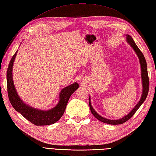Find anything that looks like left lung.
Masks as SVG:
<instances>
[{
	"mask_svg": "<svg viewBox=\"0 0 156 156\" xmlns=\"http://www.w3.org/2000/svg\"><path fill=\"white\" fill-rule=\"evenodd\" d=\"M126 41L129 44V45L133 48L136 54H137L139 60H140V66H141V75H142V94L141 98H140V101L138 102V104L135 106V107L133 108L132 111L130 112V113L128 114L127 115L124 116L122 119H120L119 120H110L105 119V118L100 116L98 114L94 111V109L93 108L92 105L90 103V97H89V107L91 112H92L94 116L98 120L101 121V122L106 123V124H112V125H116V124H123L124 122H126L131 117L134 115L135 112L137 111V110L140 108V106L146 100V98L147 96L148 91H149V77H148V74H147V63L145 58L142 53V51L140 50V49L138 48L137 45L135 44L134 40L132 39V37L126 35Z\"/></svg>",
	"mask_w": 156,
	"mask_h": 156,
	"instance_id": "obj_1",
	"label": "left lung"
}]
</instances>
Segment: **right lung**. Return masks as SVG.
<instances>
[{
  "instance_id": "right-lung-1",
  "label": "right lung",
  "mask_w": 156,
  "mask_h": 156,
  "mask_svg": "<svg viewBox=\"0 0 156 156\" xmlns=\"http://www.w3.org/2000/svg\"><path fill=\"white\" fill-rule=\"evenodd\" d=\"M17 51L18 50L10 60L6 73L7 90H8L9 98L11 105L26 119L36 126H45V125L55 123L63 116L71 95L79 88L78 83L75 82L61 90L59 97V102L55 107L51 109H49L48 111H42L30 107L29 105L25 104L18 96L14 85L12 67Z\"/></svg>"
}]
</instances>
